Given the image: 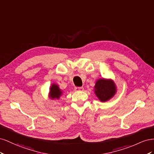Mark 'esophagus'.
I'll list each match as a JSON object with an SVG mask.
<instances>
[{
    "label": "esophagus",
    "instance_id": "34e87169",
    "mask_svg": "<svg viewBox=\"0 0 154 154\" xmlns=\"http://www.w3.org/2000/svg\"><path fill=\"white\" fill-rule=\"evenodd\" d=\"M83 87H76L75 88H74V90H75L76 91H83Z\"/></svg>",
    "mask_w": 154,
    "mask_h": 154
}]
</instances>
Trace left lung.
<instances>
[{
  "label": "left lung",
  "mask_w": 154,
  "mask_h": 154,
  "mask_svg": "<svg viewBox=\"0 0 154 154\" xmlns=\"http://www.w3.org/2000/svg\"><path fill=\"white\" fill-rule=\"evenodd\" d=\"M95 93L100 101L109 100L116 93V87L114 82L110 80L105 79L97 80L95 85Z\"/></svg>",
  "instance_id": "8db88e82"
}]
</instances>
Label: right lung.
<instances>
[{
    "label": "right lung",
    "instance_id": "obj_1",
    "mask_svg": "<svg viewBox=\"0 0 154 154\" xmlns=\"http://www.w3.org/2000/svg\"><path fill=\"white\" fill-rule=\"evenodd\" d=\"M62 91L60 90L59 87L55 84L52 85L50 88V95L53 99L59 98V97L62 95Z\"/></svg>",
    "mask_w": 154,
    "mask_h": 154
}]
</instances>
